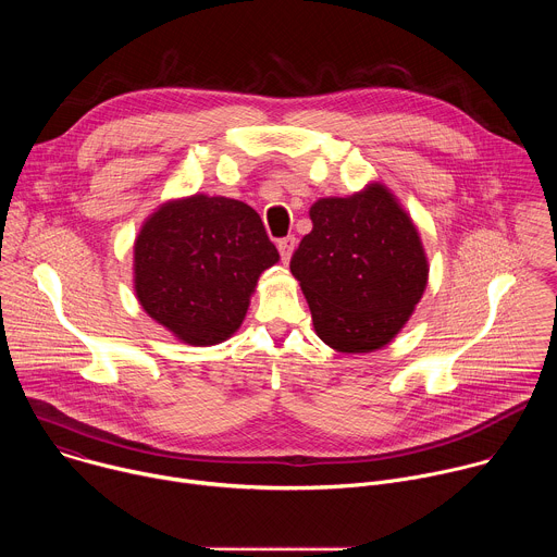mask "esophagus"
I'll list each match as a JSON object with an SVG mask.
<instances>
[{
  "label": "esophagus",
  "instance_id": "34e87169",
  "mask_svg": "<svg viewBox=\"0 0 557 557\" xmlns=\"http://www.w3.org/2000/svg\"><path fill=\"white\" fill-rule=\"evenodd\" d=\"M295 247H297V240H295L293 235H288V237H282V240L277 243V251H280V256H282V262H284V264L290 260V256H293Z\"/></svg>",
  "mask_w": 557,
  "mask_h": 557
}]
</instances>
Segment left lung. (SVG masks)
<instances>
[{
    "label": "left lung",
    "mask_w": 557,
    "mask_h": 557,
    "mask_svg": "<svg viewBox=\"0 0 557 557\" xmlns=\"http://www.w3.org/2000/svg\"><path fill=\"white\" fill-rule=\"evenodd\" d=\"M290 273L308 301L317 337L337 352L387 346L421 301L430 264L419 228L383 183L346 198H320L308 211Z\"/></svg>",
    "instance_id": "left-lung-1"
}]
</instances>
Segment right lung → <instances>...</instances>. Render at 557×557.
Segmentation results:
<instances>
[{"instance_id": "1", "label": "right lung", "mask_w": 557, "mask_h": 557, "mask_svg": "<svg viewBox=\"0 0 557 557\" xmlns=\"http://www.w3.org/2000/svg\"><path fill=\"white\" fill-rule=\"evenodd\" d=\"M280 262L253 207L224 196L172 198L134 240V293L156 324L189 346L243 326L260 275Z\"/></svg>"}]
</instances>
